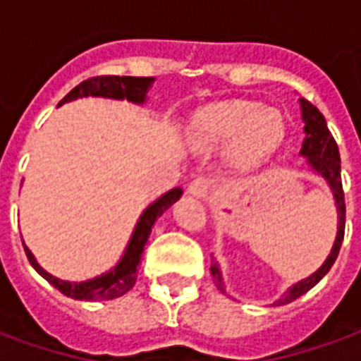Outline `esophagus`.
<instances>
[{"label":"esophagus","instance_id":"1","mask_svg":"<svg viewBox=\"0 0 361 361\" xmlns=\"http://www.w3.org/2000/svg\"><path fill=\"white\" fill-rule=\"evenodd\" d=\"M188 191L193 197L207 199V197H209V191H211V180L204 178V176H199V178H195V180L189 183Z\"/></svg>","mask_w":361,"mask_h":361}]
</instances>
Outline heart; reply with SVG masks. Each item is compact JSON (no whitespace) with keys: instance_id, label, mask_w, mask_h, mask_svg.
Instances as JSON below:
<instances>
[{"instance_id":"1","label":"heart","mask_w":361,"mask_h":361,"mask_svg":"<svg viewBox=\"0 0 361 361\" xmlns=\"http://www.w3.org/2000/svg\"><path fill=\"white\" fill-rule=\"evenodd\" d=\"M193 137L203 145L234 141V162L242 170H253L280 145L284 137V121L279 111L261 110L257 104L232 100L199 111L193 121Z\"/></svg>"}]
</instances>
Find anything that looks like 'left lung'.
<instances>
[{
    "mask_svg": "<svg viewBox=\"0 0 361 361\" xmlns=\"http://www.w3.org/2000/svg\"><path fill=\"white\" fill-rule=\"evenodd\" d=\"M302 104V118H303V131H305V139H303L302 150L300 154L307 158L310 166L319 172L333 189L334 199H336V209H338V234H336V242H334V247L331 251V255L326 257L325 265L321 267L317 272H313L311 276H307L302 282H298L294 286L288 290L286 294L280 298L276 305H284V303L294 302L295 298L303 295L307 290L317 284L319 280L325 276L326 272L331 271V267L334 265V261L338 257V251H341L342 240H344V222H346V204H344V191H342V178H341V154H338V147H336V141H334L333 133L329 131L326 127V121L323 118V114L310 102L302 98L300 100ZM212 279L219 284L220 290L222 288V276H220L219 265L214 263L211 267Z\"/></svg>",
    "mask_w": 361,
    "mask_h": 361,
    "instance_id": "8db88e82",
    "label": "left lung"
}]
</instances>
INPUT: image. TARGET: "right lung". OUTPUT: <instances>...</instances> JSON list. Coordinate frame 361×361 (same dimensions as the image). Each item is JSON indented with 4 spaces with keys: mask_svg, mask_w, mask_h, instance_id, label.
Returning a JSON list of instances; mask_svg holds the SVG:
<instances>
[{
    "mask_svg": "<svg viewBox=\"0 0 361 361\" xmlns=\"http://www.w3.org/2000/svg\"><path fill=\"white\" fill-rule=\"evenodd\" d=\"M154 81L152 77H119V75H98V77H90L81 85H77L69 94L61 100L59 104L69 102L75 98H82V96H106V98H127L131 102H145V94L149 90L150 82ZM181 195V189L176 188L168 191L166 195L158 199L157 203H152L142 212V216L137 222L131 242L127 245L126 255L121 257L118 265L114 267L110 272H106L102 276H96L87 282H66L56 276H51L44 271L42 267L36 263L32 253L25 247L30 265L35 267L36 272L44 276L50 282L51 286L58 288L61 294L73 300H81V302H90V300H114L119 298L126 292L133 288L135 280H137V271H139V263H141L142 251H145V243L149 240L152 224L158 216H162L166 209H170Z\"/></svg>",
    "mask_w": 361,
    "mask_h": 361,
    "instance_id": "obj_1",
    "label": "right lung"
}]
</instances>
